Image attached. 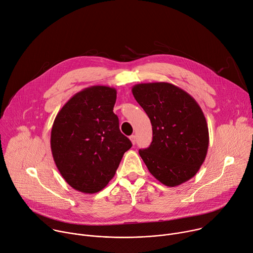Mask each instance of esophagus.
<instances>
[{
  "label": "esophagus",
  "instance_id": "esophagus-1",
  "mask_svg": "<svg viewBox=\"0 0 253 253\" xmlns=\"http://www.w3.org/2000/svg\"><path fill=\"white\" fill-rule=\"evenodd\" d=\"M130 140H131V142H132L133 144H135V142H136V136H135V135H131V136H130Z\"/></svg>",
  "mask_w": 253,
  "mask_h": 253
}]
</instances>
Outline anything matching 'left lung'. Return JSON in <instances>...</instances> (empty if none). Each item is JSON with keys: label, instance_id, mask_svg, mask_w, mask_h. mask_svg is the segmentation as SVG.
I'll list each match as a JSON object with an SVG mask.
<instances>
[{"label": "left lung", "instance_id": "8db88e82", "mask_svg": "<svg viewBox=\"0 0 253 253\" xmlns=\"http://www.w3.org/2000/svg\"><path fill=\"white\" fill-rule=\"evenodd\" d=\"M132 94L152 125V142L139 154L149 172L176 187L200 169L209 146L205 115L187 91L169 83L137 84Z\"/></svg>", "mask_w": 253, "mask_h": 253}]
</instances>
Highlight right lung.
I'll return each mask as SVG.
<instances>
[{"mask_svg": "<svg viewBox=\"0 0 253 253\" xmlns=\"http://www.w3.org/2000/svg\"><path fill=\"white\" fill-rule=\"evenodd\" d=\"M116 98L114 87L84 88L64 104L54 119L50 136L54 163L64 180L79 192L103 190L132 146L113 112Z\"/></svg>", "mask_w": 253, "mask_h": 253, "instance_id": "obj_1", "label": "right lung"}]
</instances>
